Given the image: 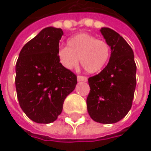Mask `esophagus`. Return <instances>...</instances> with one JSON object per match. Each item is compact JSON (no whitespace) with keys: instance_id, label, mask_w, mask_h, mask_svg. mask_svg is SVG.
Listing matches in <instances>:
<instances>
[{"instance_id":"esophagus-1","label":"esophagus","mask_w":151,"mask_h":151,"mask_svg":"<svg viewBox=\"0 0 151 151\" xmlns=\"http://www.w3.org/2000/svg\"><path fill=\"white\" fill-rule=\"evenodd\" d=\"M77 79H78V81H87V78L86 76L78 75L77 77Z\"/></svg>"}]
</instances>
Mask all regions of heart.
I'll use <instances>...</instances> for the list:
<instances>
[{
	"label": "heart",
	"instance_id": "obj_1",
	"mask_svg": "<svg viewBox=\"0 0 151 151\" xmlns=\"http://www.w3.org/2000/svg\"><path fill=\"white\" fill-rule=\"evenodd\" d=\"M67 45L61 47L58 56L62 65L67 69H73L78 65V58L84 70L88 73L101 72L108 63L111 47L103 40H99L88 33H79L67 41Z\"/></svg>",
	"mask_w": 151,
	"mask_h": 151
}]
</instances>
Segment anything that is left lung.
<instances>
[{"mask_svg":"<svg viewBox=\"0 0 151 151\" xmlns=\"http://www.w3.org/2000/svg\"><path fill=\"white\" fill-rule=\"evenodd\" d=\"M101 32L111 47V57L100 73L88 78L86 104L94 122L111 124L124 118L132 106L136 65L133 50L122 37L109 28H102Z\"/></svg>","mask_w":151,"mask_h":151,"instance_id":"left-lung-1","label":"left lung"}]
</instances>
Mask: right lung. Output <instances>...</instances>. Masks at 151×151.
I'll list each match as a JSON object with an SVG mask.
<instances>
[{
    "label": "right lung",
    "instance_id": "obj_1",
    "mask_svg": "<svg viewBox=\"0 0 151 151\" xmlns=\"http://www.w3.org/2000/svg\"><path fill=\"white\" fill-rule=\"evenodd\" d=\"M64 32L47 27L20 51L15 65V88L25 114L37 123H50L61 114L77 76L59 63L58 51Z\"/></svg>",
    "mask_w": 151,
    "mask_h": 151
}]
</instances>
